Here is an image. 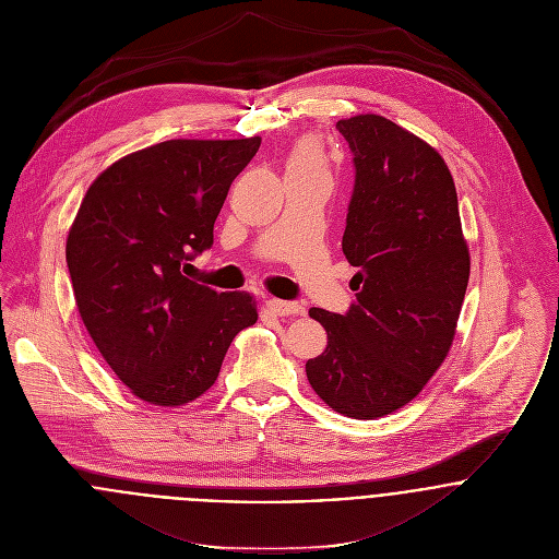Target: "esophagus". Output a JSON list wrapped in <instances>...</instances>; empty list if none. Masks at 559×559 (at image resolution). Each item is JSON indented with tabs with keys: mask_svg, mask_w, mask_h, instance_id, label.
<instances>
[{
	"mask_svg": "<svg viewBox=\"0 0 559 559\" xmlns=\"http://www.w3.org/2000/svg\"><path fill=\"white\" fill-rule=\"evenodd\" d=\"M269 310L277 317H288V314H299L301 312V306L295 304V301H284V299H269L266 301Z\"/></svg>",
	"mask_w": 559,
	"mask_h": 559,
	"instance_id": "esophagus-1",
	"label": "esophagus"
}]
</instances>
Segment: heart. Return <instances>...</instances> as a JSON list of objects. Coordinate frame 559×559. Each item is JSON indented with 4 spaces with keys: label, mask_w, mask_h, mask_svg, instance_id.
<instances>
[{
    "label": "heart",
    "mask_w": 559,
    "mask_h": 559,
    "mask_svg": "<svg viewBox=\"0 0 559 559\" xmlns=\"http://www.w3.org/2000/svg\"><path fill=\"white\" fill-rule=\"evenodd\" d=\"M288 169L290 171H304V174H317V176H325L328 174V165H325V156L319 147L317 141H299L288 158Z\"/></svg>",
    "instance_id": "b5f03b06"
}]
</instances>
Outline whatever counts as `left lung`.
Listing matches in <instances>:
<instances>
[{"label": "left lung", "mask_w": 559, "mask_h": 559, "mask_svg": "<svg viewBox=\"0 0 559 559\" xmlns=\"http://www.w3.org/2000/svg\"><path fill=\"white\" fill-rule=\"evenodd\" d=\"M337 130L357 169L342 242L359 266L357 304L308 310L328 346L306 377L334 412L372 420L418 396L448 359L472 260L452 171L429 143L379 115Z\"/></svg>", "instance_id": "left-lung-1"}]
</instances>
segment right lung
I'll list each match as a JSON object with an SVG mask.
<instances>
[{
	"label": "right lung",
	"mask_w": 559,
	"mask_h": 559,
	"mask_svg": "<svg viewBox=\"0 0 559 559\" xmlns=\"http://www.w3.org/2000/svg\"><path fill=\"white\" fill-rule=\"evenodd\" d=\"M260 143L165 141L111 163L81 200L66 240L74 301L100 357L145 403L202 396L236 334L258 321L251 293H215L180 269L213 245L215 217Z\"/></svg>",
	"instance_id": "add662e5"
}]
</instances>
